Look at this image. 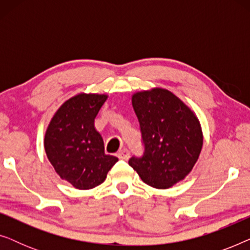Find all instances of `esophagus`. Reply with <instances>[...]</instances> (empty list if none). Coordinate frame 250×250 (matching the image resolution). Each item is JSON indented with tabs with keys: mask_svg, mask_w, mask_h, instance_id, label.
I'll list each match as a JSON object with an SVG mask.
<instances>
[{
	"mask_svg": "<svg viewBox=\"0 0 250 250\" xmlns=\"http://www.w3.org/2000/svg\"><path fill=\"white\" fill-rule=\"evenodd\" d=\"M117 156H118V158L119 159H123V160H127L128 158H129V151L127 149H122L121 151H118V153H117Z\"/></svg>",
	"mask_w": 250,
	"mask_h": 250,
	"instance_id": "34e87169",
	"label": "esophagus"
}]
</instances>
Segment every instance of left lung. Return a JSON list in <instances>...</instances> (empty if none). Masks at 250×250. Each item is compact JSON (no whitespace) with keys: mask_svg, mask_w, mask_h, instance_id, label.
I'll return each instance as SVG.
<instances>
[{"mask_svg":"<svg viewBox=\"0 0 250 250\" xmlns=\"http://www.w3.org/2000/svg\"><path fill=\"white\" fill-rule=\"evenodd\" d=\"M145 152L129 166L143 182L168 189L182 181L199 158L203 131L194 112L168 90L155 87L132 95Z\"/></svg>","mask_w":250,"mask_h":250,"instance_id":"obj_1","label":"left lung"}]
</instances>
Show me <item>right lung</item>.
<instances>
[{
	"instance_id": "obj_1",
	"label": "right lung",
	"mask_w": 250,
	"mask_h": 250,
	"mask_svg": "<svg viewBox=\"0 0 250 250\" xmlns=\"http://www.w3.org/2000/svg\"><path fill=\"white\" fill-rule=\"evenodd\" d=\"M107 94L80 93L68 99L51 119L44 138L47 159L58 175L80 190L98 187L118 162L105 155L104 140L94 127Z\"/></svg>"
}]
</instances>
